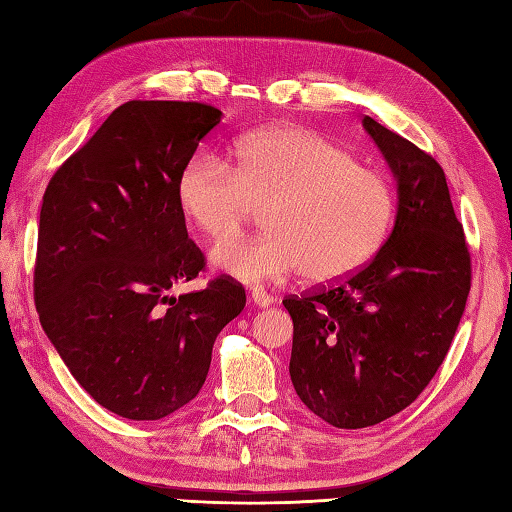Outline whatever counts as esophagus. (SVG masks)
<instances>
[{
	"mask_svg": "<svg viewBox=\"0 0 512 512\" xmlns=\"http://www.w3.org/2000/svg\"><path fill=\"white\" fill-rule=\"evenodd\" d=\"M250 299H253V303H255L257 308H268V306H273V297H270L268 292L259 290V288H253V290H250Z\"/></svg>",
	"mask_w": 512,
	"mask_h": 512,
	"instance_id": "34e87169",
	"label": "esophagus"
}]
</instances>
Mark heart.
<instances>
[{"instance_id":"b5f03b06","label":"heart","mask_w":512,"mask_h":512,"mask_svg":"<svg viewBox=\"0 0 512 512\" xmlns=\"http://www.w3.org/2000/svg\"><path fill=\"white\" fill-rule=\"evenodd\" d=\"M180 213L206 239L234 234L265 209L267 233L224 240L211 264L244 284H277L301 273L332 286L363 270L396 226L398 200L385 176L308 127H268L239 138L233 165L211 154L184 162Z\"/></svg>"}]
</instances>
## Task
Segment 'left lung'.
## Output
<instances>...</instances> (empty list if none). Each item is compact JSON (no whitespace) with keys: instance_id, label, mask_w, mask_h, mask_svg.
Instances as JSON below:
<instances>
[{"instance_id":"8db88e82","label":"left lung","mask_w":512,"mask_h":512,"mask_svg":"<svg viewBox=\"0 0 512 512\" xmlns=\"http://www.w3.org/2000/svg\"><path fill=\"white\" fill-rule=\"evenodd\" d=\"M398 182L385 248L341 284L284 299L290 378L312 413L363 429L409 407L447 356L471 290V253L438 160L365 116Z\"/></svg>"}]
</instances>
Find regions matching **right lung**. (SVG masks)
Wrapping results in <instances>:
<instances>
[{"label":"right lung","mask_w":512,"mask_h":512,"mask_svg":"<svg viewBox=\"0 0 512 512\" xmlns=\"http://www.w3.org/2000/svg\"><path fill=\"white\" fill-rule=\"evenodd\" d=\"M220 118L206 103L127 101L43 193L41 328L76 383L129 420H160L198 396L217 334L246 306L244 288L228 277L169 292L206 264L176 180Z\"/></svg>","instance_id":"add662e5"}]
</instances>
